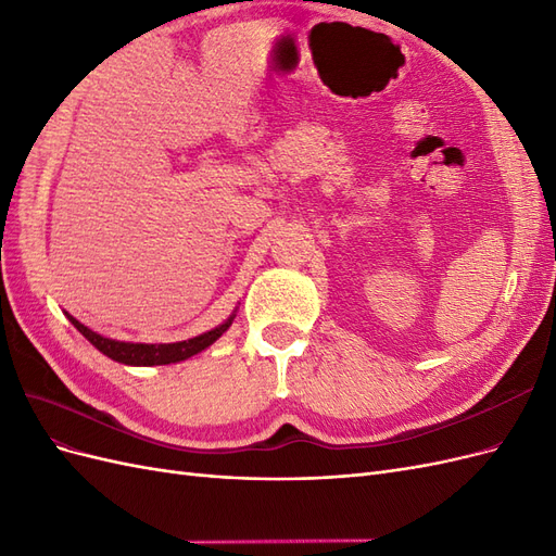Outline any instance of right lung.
Masks as SVG:
<instances>
[{"instance_id":"right-lung-1","label":"right lung","mask_w":556,"mask_h":556,"mask_svg":"<svg viewBox=\"0 0 556 556\" xmlns=\"http://www.w3.org/2000/svg\"><path fill=\"white\" fill-rule=\"evenodd\" d=\"M66 317H70V323L83 336H86V339L99 352H104V355L111 357L113 362H121V364H127V366H162V364H176V362L188 359V357L197 355V352L213 345L231 327L233 317H237V315L231 313L229 319H225L223 325H217L215 329H211L206 333H199V336H194V339L178 341V343H125V341H115V339H106V336L88 329L86 325H80L78 319L70 313H66Z\"/></svg>"}]
</instances>
